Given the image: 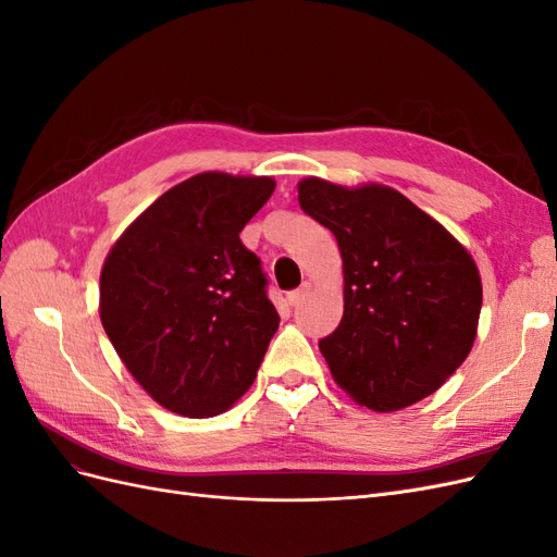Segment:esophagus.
Returning <instances> with one entry per match:
<instances>
[{
  "mask_svg": "<svg viewBox=\"0 0 557 557\" xmlns=\"http://www.w3.org/2000/svg\"><path fill=\"white\" fill-rule=\"evenodd\" d=\"M311 293V283L309 281H305L299 285L297 290H293V293H288V305L290 307H297V305H301V301H305V297Z\"/></svg>",
  "mask_w": 557,
  "mask_h": 557,
  "instance_id": "esophagus-1",
  "label": "esophagus"
}]
</instances>
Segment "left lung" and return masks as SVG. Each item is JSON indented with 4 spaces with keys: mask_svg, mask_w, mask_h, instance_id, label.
Masks as SVG:
<instances>
[{
    "mask_svg": "<svg viewBox=\"0 0 557 557\" xmlns=\"http://www.w3.org/2000/svg\"><path fill=\"white\" fill-rule=\"evenodd\" d=\"M297 193L342 252L344 315L318 344L334 383L379 413L440 391L479 330L483 285L469 250L391 185L309 176Z\"/></svg>",
    "mask_w": 557,
    "mask_h": 557,
    "instance_id": "obj_1",
    "label": "left lung"
}]
</instances>
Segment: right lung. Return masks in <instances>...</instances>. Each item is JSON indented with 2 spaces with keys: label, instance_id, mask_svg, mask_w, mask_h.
<instances>
[{
  "label": "right lung",
  "instance_id": "obj_1",
  "mask_svg": "<svg viewBox=\"0 0 557 557\" xmlns=\"http://www.w3.org/2000/svg\"><path fill=\"white\" fill-rule=\"evenodd\" d=\"M274 188L269 176L195 174L109 250L99 318L127 372L166 411L218 416L258 376L278 313L239 232Z\"/></svg>",
  "mask_w": 557,
  "mask_h": 557
}]
</instances>
